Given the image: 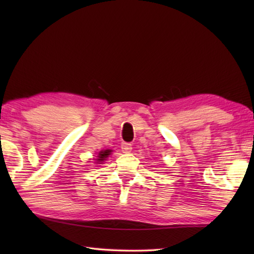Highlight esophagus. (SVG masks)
Returning a JSON list of instances; mask_svg holds the SVG:
<instances>
[{"label":"esophagus","instance_id":"obj_1","mask_svg":"<svg viewBox=\"0 0 254 254\" xmlns=\"http://www.w3.org/2000/svg\"><path fill=\"white\" fill-rule=\"evenodd\" d=\"M121 149L124 153H128L132 151V145L130 143H123L121 145Z\"/></svg>","mask_w":254,"mask_h":254}]
</instances>
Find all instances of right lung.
<instances>
[{
	"instance_id": "1",
	"label": "right lung",
	"mask_w": 254,
	"mask_h": 254,
	"mask_svg": "<svg viewBox=\"0 0 254 254\" xmlns=\"http://www.w3.org/2000/svg\"><path fill=\"white\" fill-rule=\"evenodd\" d=\"M110 153H111V150H104V151H101L100 153H98V156H97L96 160L98 162H96V163H101L102 161H104L105 159L110 156Z\"/></svg>"
}]
</instances>
